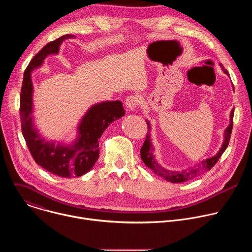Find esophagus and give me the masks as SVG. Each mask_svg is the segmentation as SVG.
I'll list each match as a JSON object with an SVG mask.
<instances>
[{
    "instance_id": "obj_1",
    "label": "esophagus",
    "mask_w": 252,
    "mask_h": 252,
    "mask_svg": "<svg viewBox=\"0 0 252 252\" xmlns=\"http://www.w3.org/2000/svg\"><path fill=\"white\" fill-rule=\"evenodd\" d=\"M137 103H138V98L135 95H130L126 100V105L128 111H134L136 109Z\"/></svg>"
}]
</instances>
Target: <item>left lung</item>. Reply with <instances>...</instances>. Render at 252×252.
<instances>
[{
  "label": "left lung",
  "mask_w": 252,
  "mask_h": 252,
  "mask_svg": "<svg viewBox=\"0 0 252 252\" xmlns=\"http://www.w3.org/2000/svg\"><path fill=\"white\" fill-rule=\"evenodd\" d=\"M220 66L222 68L223 73L228 76L227 70L221 65V63H220ZM232 88H233V86H232ZM233 114H234V110H232L230 112L229 125L224 129L223 141H222V145H221L220 151L218 152V154L211 158L201 160L198 163H195L193 166H189V168L183 169V170H170V169H167V168L161 166V164L158 163V161L157 160L156 156H155V148L153 146L152 139H151V130H152L151 123L149 121H147V124L149 126V130H148L149 132L147 134L145 143H143V146L140 149V158H141L143 163H145L149 168H151L156 174L159 175L160 177L165 179V181L173 183V184L184 183V182L189 181V179H192V178L204 173L205 171L209 170L215 163L218 162V160L222 156V154L224 153V151L226 150V148L228 146L231 131H232V126H233Z\"/></svg>",
  "instance_id": "8db88e82"
}]
</instances>
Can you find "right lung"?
Here are the masks:
<instances>
[{
  "label": "right lung",
  "mask_w": 252,
  "mask_h": 252,
  "mask_svg": "<svg viewBox=\"0 0 252 252\" xmlns=\"http://www.w3.org/2000/svg\"><path fill=\"white\" fill-rule=\"evenodd\" d=\"M74 38V34H64L47 44L32 58L24 73L20 95L22 132L32 158L51 173L66 178L82 176L93 168L99 158L98 138L107 126L126 114L122 101L105 100L93 104L87 111L77 126V137L68 145L41 134L32 115V71L41 67L48 56L58 55L64 40Z\"/></svg>",
  "instance_id": "1"
}]
</instances>
